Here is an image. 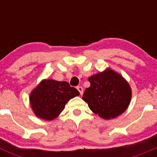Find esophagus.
Returning a JSON list of instances; mask_svg holds the SVG:
<instances>
[{
    "instance_id": "esophagus-1",
    "label": "esophagus",
    "mask_w": 157,
    "mask_h": 157,
    "mask_svg": "<svg viewBox=\"0 0 157 157\" xmlns=\"http://www.w3.org/2000/svg\"><path fill=\"white\" fill-rule=\"evenodd\" d=\"M77 90H78V92L80 93V94H81V95H82V94H83V88L82 86H78L77 87Z\"/></svg>"
}]
</instances>
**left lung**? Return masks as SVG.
Returning <instances> with one entry per match:
<instances>
[{"label":"left lung","mask_w":157,"mask_h":157,"mask_svg":"<svg viewBox=\"0 0 157 157\" xmlns=\"http://www.w3.org/2000/svg\"><path fill=\"white\" fill-rule=\"evenodd\" d=\"M90 86L86 89L82 100L93 112L105 120L120 116L128 108L132 90L128 82L110 67L88 78Z\"/></svg>","instance_id":"obj_1"}]
</instances>
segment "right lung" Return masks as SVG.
<instances>
[{"instance_id": "right-lung-1", "label": "right lung", "mask_w": 157, "mask_h": 157, "mask_svg": "<svg viewBox=\"0 0 157 157\" xmlns=\"http://www.w3.org/2000/svg\"><path fill=\"white\" fill-rule=\"evenodd\" d=\"M79 95V92L71 87L67 82L42 79L30 92V108L37 117L45 120H53L64 109L71 98Z\"/></svg>"}]
</instances>
